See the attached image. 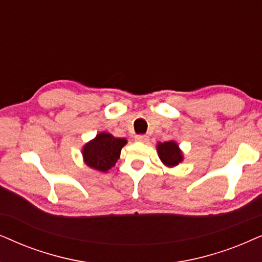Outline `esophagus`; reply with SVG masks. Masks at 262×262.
<instances>
[{
  "mask_svg": "<svg viewBox=\"0 0 262 262\" xmlns=\"http://www.w3.org/2000/svg\"><path fill=\"white\" fill-rule=\"evenodd\" d=\"M135 140L139 141V142H147L148 138H147V135L140 134V135H137V137H135Z\"/></svg>",
  "mask_w": 262,
  "mask_h": 262,
  "instance_id": "obj_1",
  "label": "esophagus"
}]
</instances>
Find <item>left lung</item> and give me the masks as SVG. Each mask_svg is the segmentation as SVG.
Wrapping results in <instances>:
<instances>
[{
    "mask_svg": "<svg viewBox=\"0 0 262 262\" xmlns=\"http://www.w3.org/2000/svg\"><path fill=\"white\" fill-rule=\"evenodd\" d=\"M158 153L162 162L167 166H175L180 162H182V152L180 151L179 146L173 141L159 142Z\"/></svg>",
    "mask_w": 262,
    "mask_h": 262,
    "instance_id": "left-lung-1",
    "label": "left lung"
}]
</instances>
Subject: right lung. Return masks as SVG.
Wrapping results in <instances>:
<instances>
[{
	"instance_id": "obj_1",
	"label": "right lung",
	"mask_w": 262,
	"mask_h": 262,
	"mask_svg": "<svg viewBox=\"0 0 262 262\" xmlns=\"http://www.w3.org/2000/svg\"><path fill=\"white\" fill-rule=\"evenodd\" d=\"M125 144V139L115 138L109 133H100L85 145L82 149L83 159L89 166L106 172L115 166L120 158L121 149Z\"/></svg>"
}]
</instances>
